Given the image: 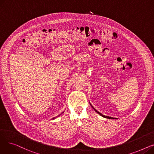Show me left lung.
<instances>
[{"mask_svg":"<svg viewBox=\"0 0 154 154\" xmlns=\"http://www.w3.org/2000/svg\"><path fill=\"white\" fill-rule=\"evenodd\" d=\"M91 106H92V107L93 108V109H94V110H95V111L97 113V114H99V115H100L102 117H105V118H107V119H115V118H113V117H108V116H103V115H102V114H100V113L99 112L97 111V110H95V109L93 107V106H92V105H91Z\"/></svg>","mask_w":154,"mask_h":154,"instance_id":"left-lung-1","label":"left lung"}]
</instances>
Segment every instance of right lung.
<instances>
[{"label":"right lung","instance_id":"add662e5","mask_svg":"<svg viewBox=\"0 0 154 154\" xmlns=\"http://www.w3.org/2000/svg\"><path fill=\"white\" fill-rule=\"evenodd\" d=\"M62 113H63V112H62ZM57 117H58V116H57ZM55 119V117H54V118H53V119Z\"/></svg>","mask_w":154,"mask_h":154}]
</instances>
